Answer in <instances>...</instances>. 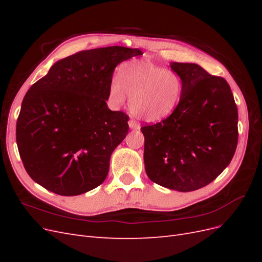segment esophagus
I'll list each match as a JSON object with an SVG mask.
<instances>
[{"label":"esophagus","mask_w":262,"mask_h":262,"mask_svg":"<svg viewBox=\"0 0 262 262\" xmlns=\"http://www.w3.org/2000/svg\"><path fill=\"white\" fill-rule=\"evenodd\" d=\"M129 128L131 130H139L140 129V124L136 122L134 120H129Z\"/></svg>","instance_id":"1"}]
</instances>
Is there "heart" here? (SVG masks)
Returning <instances> with one entry per match:
<instances>
[{
	"mask_svg": "<svg viewBox=\"0 0 262 262\" xmlns=\"http://www.w3.org/2000/svg\"><path fill=\"white\" fill-rule=\"evenodd\" d=\"M181 91V81L175 72L142 60L122 64L119 80L114 78L109 87L116 106L123 105L128 95L132 115L145 122L167 118L178 105Z\"/></svg>",
	"mask_w": 262,
	"mask_h": 262,
	"instance_id": "b5f03b06",
	"label": "heart"
}]
</instances>
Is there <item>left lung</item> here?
Masks as SVG:
<instances>
[{"label": "left lung", "instance_id": "1", "mask_svg": "<svg viewBox=\"0 0 262 262\" xmlns=\"http://www.w3.org/2000/svg\"><path fill=\"white\" fill-rule=\"evenodd\" d=\"M181 81L177 107L162 122L141 128L147 177L189 192L209 185L231 163L238 113L228 83L195 63L171 62Z\"/></svg>", "mask_w": 262, "mask_h": 262}]
</instances>
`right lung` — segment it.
I'll use <instances>...</instances> for the list:
<instances>
[{
    "label": "right lung",
    "mask_w": 262,
    "mask_h": 262,
    "mask_svg": "<svg viewBox=\"0 0 262 262\" xmlns=\"http://www.w3.org/2000/svg\"><path fill=\"white\" fill-rule=\"evenodd\" d=\"M142 54L120 46L57 61L26 93L16 123L30 178L60 195H78L105 181L110 156L129 131V117L107 106L116 67Z\"/></svg>",
    "instance_id": "obj_1"
}]
</instances>
